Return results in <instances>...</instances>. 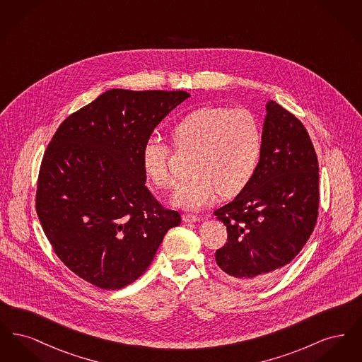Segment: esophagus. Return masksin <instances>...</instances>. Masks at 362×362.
<instances>
[{
	"mask_svg": "<svg viewBox=\"0 0 362 362\" xmlns=\"http://www.w3.org/2000/svg\"><path fill=\"white\" fill-rule=\"evenodd\" d=\"M182 218L185 223H199L201 221V217L194 216V214H183Z\"/></svg>",
	"mask_w": 362,
	"mask_h": 362,
	"instance_id": "1",
	"label": "esophagus"
}]
</instances>
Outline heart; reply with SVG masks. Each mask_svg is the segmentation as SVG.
<instances>
[{"mask_svg": "<svg viewBox=\"0 0 362 362\" xmlns=\"http://www.w3.org/2000/svg\"><path fill=\"white\" fill-rule=\"evenodd\" d=\"M177 145L198 149L194 175L180 182L173 194L176 206L201 210L218 195H235L245 189L257 173L263 149V130L258 118L245 108L202 107L175 124ZM170 146L151 136L141 151L145 175L160 187H170Z\"/></svg>", "mask_w": 362, "mask_h": 362, "instance_id": "obj_1", "label": "heart"}]
</instances>
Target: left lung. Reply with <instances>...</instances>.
Wrapping results in <instances>:
<instances>
[{
  "label": "left lung",
  "mask_w": 362,
  "mask_h": 362,
  "mask_svg": "<svg viewBox=\"0 0 362 362\" xmlns=\"http://www.w3.org/2000/svg\"><path fill=\"white\" fill-rule=\"evenodd\" d=\"M319 165L304 124L269 100L258 170L235 199L214 211L228 243L216 251L218 267L255 285L279 273L301 251L316 224Z\"/></svg>",
  "instance_id": "left-lung-1"
}]
</instances>
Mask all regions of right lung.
I'll use <instances>...</instances> for the list:
<instances>
[{"label": "right lung", "instance_id": "add662e5", "mask_svg": "<svg viewBox=\"0 0 362 362\" xmlns=\"http://www.w3.org/2000/svg\"><path fill=\"white\" fill-rule=\"evenodd\" d=\"M186 90L110 89L71 114L40 165L36 211L70 270L102 289H121L151 264L180 214L145 186L141 151Z\"/></svg>", "mask_w": 362, "mask_h": 362}]
</instances>
